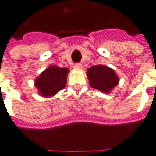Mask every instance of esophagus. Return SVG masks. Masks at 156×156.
Returning <instances> with one entry per match:
<instances>
[{"instance_id":"obj_1","label":"esophagus","mask_w":156,"mask_h":156,"mask_svg":"<svg viewBox=\"0 0 156 156\" xmlns=\"http://www.w3.org/2000/svg\"><path fill=\"white\" fill-rule=\"evenodd\" d=\"M82 67H83V66H82V64H80V63H77V64H75L74 67H73V68H75V69H82Z\"/></svg>"}]
</instances>
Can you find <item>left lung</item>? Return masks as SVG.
Returning <instances> with one entry per match:
<instances>
[{
    "label": "left lung",
    "instance_id": "8db88e82",
    "mask_svg": "<svg viewBox=\"0 0 156 156\" xmlns=\"http://www.w3.org/2000/svg\"><path fill=\"white\" fill-rule=\"evenodd\" d=\"M87 77L90 87L101 92L110 94L119 83V78L116 72L104 65H95L87 69Z\"/></svg>",
    "mask_w": 156,
    "mask_h": 156
}]
</instances>
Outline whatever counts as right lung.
Instances as JSON below:
<instances>
[{"label": "right lung", "mask_w": 156, "mask_h": 156, "mask_svg": "<svg viewBox=\"0 0 156 156\" xmlns=\"http://www.w3.org/2000/svg\"><path fill=\"white\" fill-rule=\"evenodd\" d=\"M69 69L51 65L34 80V85L40 95L45 98L54 96L67 84Z\"/></svg>", "instance_id": "right-lung-1"}]
</instances>
